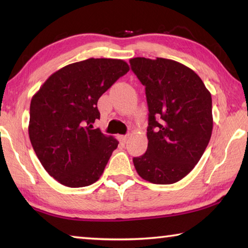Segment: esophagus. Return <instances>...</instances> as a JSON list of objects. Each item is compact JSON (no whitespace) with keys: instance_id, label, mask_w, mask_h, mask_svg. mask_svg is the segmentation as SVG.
I'll return each mask as SVG.
<instances>
[{"instance_id":"obj_1","label":"esophagus","mask_w":248,"mask_h":248,"mask_svg":"<svg viewBox=\"0 0 248 248\" xmlns=\"http://www.w3.org/2000/svg\"><path fill=\"white\" fill-rule=\"evenodd\" d=\"M120 139L123 142H127V140L129 139V136H128V134H127V136H121Z\"/></svg>"}]
</instances>
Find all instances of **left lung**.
Segmentation results:
<instances>
[{
  "label": "left lung",
  "mask_w": 248,
  "mask_h": 248,
  "mask_svg": "<svg viewBox=\"0 0 248 248\" xmlns=\"http://www.w3.org/2000/svg\"><path fill=\"white\" fill-rule=\"evenodd\" d=\"M130 65L145 86L148 150L133 158L146 182L170 185L194 170L213 128L211 94L195 71L170 59L132 58Z\"/></svg>",
  "instance_id": "8db88e82"
}]
</instances>
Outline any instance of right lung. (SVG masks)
I'll use <instances>...</instances> for the list:
<instances>
[{
    "label": "right lung",
    "instance_id": "add662e5",
    "mask_svg": "<svg viewBox=\"0 0 248 248\" xmlns=\"http://www.w3.org/2000/svg\"><path fill=\"white\" fill-rule=\"evenodd\" d=\"M130 70L120 59L75 62L50 75L31 102L28 133L47 173L71 188L97 182L119 142L93 124L97 102Z\"/></svg>",
    "mask_w": 248,
    "mask_h": 248
}]
</instances>
